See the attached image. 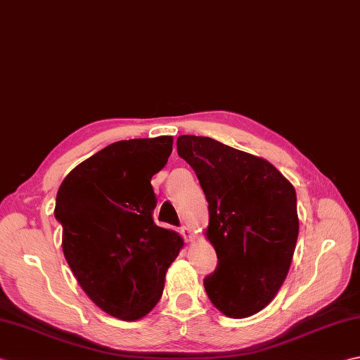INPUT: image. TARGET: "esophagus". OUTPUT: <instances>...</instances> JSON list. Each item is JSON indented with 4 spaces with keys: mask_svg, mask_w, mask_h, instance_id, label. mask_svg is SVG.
Listing matches in <instances>:
<instances>
[{
    "mask_svg": "<svg viewBox=\"0 0 360 360\" xmlns=\"http://www.w3.org/2000/svg\"><path fill=\"white\" fill-rule=\"evenodd\" d=\"M181 236L184 237L186 242H190L193 238V232H192V229H190L188 226H182L181 228Z\"/></svg>",
    "mask_w": 360,
    "mask_h": 360,
    "instance_id": "1",
    "label": "esophagus"
}]
</instances>
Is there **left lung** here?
<instances>
[{
  "mask_svg": "<svg viewBox=\"0 0 360 360\" xmlns=\"http://www.w3.org/2000/svg\"><path fill=\"white\" fill-rule=\"evenodd\" d=\"M176 145L209 202L206 236L218 264L204 278L207 297L231 319L255 315L290 269L300 229L295 188L269 160L210 137L179 136Z\"/></svg>",
  "mask_w": 360,
  "mask_h": 360,
  "instance_id": "8db88e82",
  "label": "left lung"
}]
</instances>
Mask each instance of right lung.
Here are the masks:
<instances>
[{
    "label": "right lung",
    "mask_w": 360,
    "mask_h": 360,
    "mask_svg": "<svg viewBox=\"0 0 360 360\" xmlns=\"http://www.w3.org/2000/svg\"><path fill=\"white\" fill-rule=\"evenodd\" d=\"M172 150L170 136L120 140L73 168L56 196L70 269L87 297L120 320L153 311L184 245L179 234L153 220L151 178Z\"/></svg>",
    "instance_id": "add662e5"
}]
</instances>
